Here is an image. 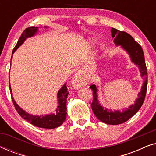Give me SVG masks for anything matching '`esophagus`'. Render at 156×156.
<instances>
[{
	"label": "esophagus",
	"instance_id": "esophagus-1",
	"mask_svg": "<svg viewBox=\"0 0 156 156\" xmlns=\"http://www.w3.org/2000/svg\"><path fill=\"white\" fill-rule=\"evenodd\" d=\"M84 84V81H83V79L82 76H81V74L80 72H77L75 74V76H74L73 80V85L75 88H77L79 87H81L82 85Z\"/></svg>",
	"mask_w": 156,
	"mask_h": 156
}]
</instances>
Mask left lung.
<instances>
[{"instance_id":"1","label":"left lung","mask_w":156,"mask_h":156,"mask_svg":"<svg viewBox=\"0 0 156 156\" xmlns=\"http://www.w3.org/2000/svg\"><path fill=\"white\" fill-rule=\"evenodd\" d=\"M112 35L114 38V42L116 45H120L127 51L131 56V60L136 65H138L142 77L144 78V84L141 88V91L138 94V98L136 101V103L130 106L129 108L122 112L119 111L112 112L111 110L104 109L100 105L97 100V89L95 84H92L89 87L93 91V101L91 104V108L94 114L97 119L102 122L110 125H118L126 122L135 115L138 111L140 109L144 104L145 97H146L147 91V84H148V73L145 62L144 51L141 46L135 41L131 35L124 31H120L112 27Z\"/></svg>"}]
</instances>
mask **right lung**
Masks as SVG:
<instances>
[{
    "label": "right lung",
    "instance_id": "obj_1",
    "mask_svg": "<svg viewBox=\"0 0 156 156\" xmlns=\"http://www.w3.org/2000/svg\"><path fill=\"white\" fill-rule=\"evenodd\" d=\"M38 27L32 26L27 27L24 31L23 32L22 35H21L20 37L19 38L18 42H17L16 47H15L13 50H12V54H13L15 51L20 47L21 44L23 43L27 37H31V36L34 35L36 32L37 30ZM12 59V57H11ZM10 89V85L9 84ZM67 84H65L64 86L62 87L60 90L59 91L58 94H57V98H58L59 101V106H57L56 111H55V114H50V115H46L44 116H33L27 114L24 111L22 110L20 107H19L18 104L16 103L14 101L13 98L12 97L11 89H10V94H11V98L12 103L15 106V108L18 112V113L20 114V116L22 117L23 119L28 121L34 126L37 127L43 128V129H55L61 126L65 121L66 116H67V95L69 94V91H67Z\"/></svg>",
    "mask_w": 156,
    "mask_h": 156
}]
</instances>
